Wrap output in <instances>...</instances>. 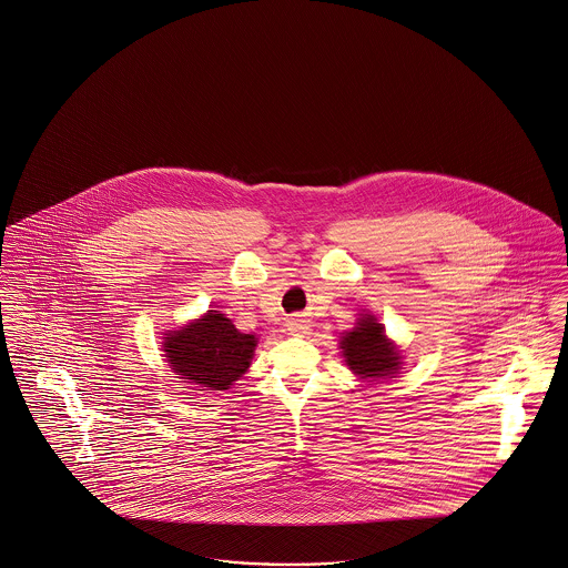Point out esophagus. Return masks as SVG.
<instances>
[{
	"mask_svg": "<svg viewBox=\"0 0 568 568\" xmlns=\"http://www.w3.org/2000/svg\"><path fill=\"white\" fill-rule=\"evenodd\" d=\"M287 329H290L292 334H296V336H302V334H306V332L311 329V322H308L304 315H294V317L287 322Z\"/></svg>",
	"mask_w": 568,
	"mask_h": 568,
	"instance_id": "1",
	"label": "esophagus"
}]
</instances>
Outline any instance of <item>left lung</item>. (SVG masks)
<instances>
[{"instance_id": "8db88e82", "label": "left lung", "mask_w": 568, "mask_h": 568, "mask_svg": "<svg viewBox=\"0 0 568 568\" xmlns=\"http://www.w3.org/2000/svg\"><path fill=\"white\" fill-rule=\"evenodd\" d=\"M341 349L347 366L362 378H385L396 375L400 366V355L385 338L383 325L375 317H362L357 327L347 332L341 341Z\"/></svg>"}]
</instances>
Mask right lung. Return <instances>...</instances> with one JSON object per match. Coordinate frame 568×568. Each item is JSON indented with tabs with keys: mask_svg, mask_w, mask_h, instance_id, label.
Returning <instances> with one entry per match:
<instances>
[{
	"mask_svg": "<svg viewBox=\"0 0 568 568\" xmlns=\"http://www.w3.org/2000/svg\"><path fill=\"white\" fill-rule=\"evenodd\" d=\"M255 336L236 329L223 313L209 311L163 341L168 364L181 378L209 389H227L246 373L255 352Z\"/></svg>",
	"mask_w": 568,
	"mask_h": 568,
	"instance_id": "right-lung-1",
	"label": "right lung"
}]
</instances>
